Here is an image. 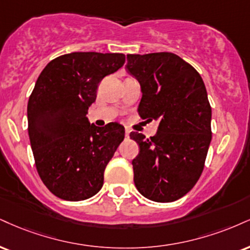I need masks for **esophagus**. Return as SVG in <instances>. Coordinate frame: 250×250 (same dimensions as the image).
Here are the masks:
<instances>
[{
	"label": "esophagus",
	"mask_w": 250,
	"mask_h": 250,
	"mask_svg": "<svg viewBox=\"0 0 250 250\" xmlns=\"http://www.w3.org/2000/svg\"><path fill=\"white\" fill-rule=\"evenodd\" d=\"M129 135H130V130H129V129H125V137L129 138Z\"/></svg>",
	"instance_id": "34e87169"
}]
</instances>
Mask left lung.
Returning <instances> with one entry per match:
<instances>
[{"label":"left lung","instance_id":"8db88e82","mask_svg":"<svg viewBox=\"0 0 250 250\" xmlns=\"http://www.w3.org/2000/svg\"><path fill=\"white\" fill-rule=\"evenodd\" d=\"M125 68L141 86L138 114L159 122L148 140L130 134L140 146L133 159L135 186L152 201H174L198 182L212 140L205 83L193 66L171 52L127 55Z\"/></svg>","mask_w":250,"mask_h":250}]
</instances>
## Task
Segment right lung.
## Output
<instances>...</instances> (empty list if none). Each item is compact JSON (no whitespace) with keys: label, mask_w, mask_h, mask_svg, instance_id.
Here are the masks:
<instances>
[{"label":"right lung","mask_w":250,"mask_h":250,"mask_svg":"<svg viewBox=\"0 0 250 250\" xmlns=\"http://www.w3.org/2000/svg\"><path fill=\"white\" fill-rule=\"evenodd\" d=\"M125 62L123 53L72 52L51 60L36 81L28 102L30 143L39 177L60 199H88L104 185L125 128L96 127L86 115L100 81Z\"/></svg>","instance_id":"obj_1"}]
</instances>
